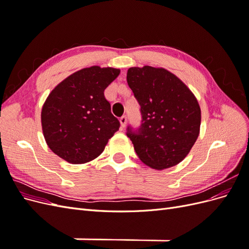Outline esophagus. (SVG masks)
Masks as SVG:
<instances>
[{
    "label": "esophagus",
    "mask_w": 249,
    "mask_h": 249,
    "mask_svg": "<svg viewBox=\"0 0 249 249\" xmlns=\"http://www.w3.org/2000/svg\"><path fill=\"white\" fill-rule=\"evenodd\" d=\"M119 120H120V124H122V126L123 127H124L125 126V124H126V116L125 115H123L122 117L119 118Z\"/></svg>",
    "instance_id": "34e87169"
}]
</instances>
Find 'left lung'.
Segmentation results:
<instances>
[{"mask_svg":"<svg viewBox=\"0 0 249 249\" xmlns=\"http://www.w3.org/2000/svg\"><path fill=\"white\" fill-rule=\"evenodd\" d=\"M127 85L140 105L141 124L126 127L139 159L149 167L175 166L189 154L199 134L200 108L184 83L164 69L131 67Z\"/></svg>","mask_w":249,"mask_h":249,"instance_id":"1","label":"left lung"}]
</instances>
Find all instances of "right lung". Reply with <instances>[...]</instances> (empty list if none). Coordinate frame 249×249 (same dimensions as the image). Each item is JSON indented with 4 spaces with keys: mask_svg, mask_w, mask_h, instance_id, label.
<instances>
[{
    "mask_svg": "<svg viewBox=\"0 0 249 249\" xmlns=\"http://www.w3.org/2000/svg\"><path fill=\"white\" fill-rule=\"evenodd\" d=\"M120 71L91 66L74 72L50 93L41 111L43 136L63 160L82 164L99 157L118 131L104 91Z\"/></svg>",
    "mask_w": 249,
    "mask_h": 249,
    "instance_id": "add662e5",
    "label": "right lung"
}]
</instances>
